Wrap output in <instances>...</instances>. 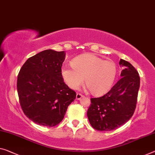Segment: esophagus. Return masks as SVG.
Segmentation results:
<instances>
[{
	"label": "esophagus",
	"mask_w": 155,
	"mask_h": 155,
	"mask_svg": "<svg viewBox=\"0 0 155 155\" xmlns=\"http://www.w3.org/2000/svg\"><path fill=\"white\" fill-rule=\"evenodd\" d=\"M83 97V95H82L81 94H76V99L77 100H80L81 99V97Z\"/></svg>",
	"instance_id": "obj_1"
}]
</instances>
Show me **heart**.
Listing matches in <instances>:
<instances>
[{"label":"heart","mask_w":155,"mask_h":155,"mask_svg":"<svg viewBox=\"0 0 155 155\" xmlns=\"http://www.w3.org/2000/svg\"><path fill=\"white\" fill-rule=\"evenodd\" d=\"M72 67L63 66L61 75L71 89L76 90L84 82L91 93L100 96L112 87L117 74L116 64L111 60H102L95 54H84L75 58Z\"/></svg>","instance_id":"b5f03b06"}]
</instances>
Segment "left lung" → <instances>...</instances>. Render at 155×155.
Returning a JSON list of instances; mask_svg holds the SVG:
<instances>
[{
    "instance_id": "1",
    "label": "left lung",
    "mask_w": 155,
    "mask_h": 155,
    "mask_svg": "<svg viewBox=\"0 0 155 155\" xmlns=\"http://www.w3.org/2000/svg\"><path fill=\"white\" fill-rule=\"evenodd\" d=\"M123 69L120 79L103 96L91 99L87 111L90 124L99 131H111L125 124L132 117L140 87L139 73L132 64L120 59Z\"/></svg>"
}]
</instances>
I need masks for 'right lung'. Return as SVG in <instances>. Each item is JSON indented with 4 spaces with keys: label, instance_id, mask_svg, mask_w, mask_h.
Listing matches in <instances>:
<instances>
[{
    "label": "right lung",
    "instance_id": "add662e5",
    "mask_svg": "<svg viewBox=\"0 0 155 155\" xmlns=\"http://www.w3.org/2000/svg\"><path fill=\"white\" fill-rule=\"evenodd\" d=\"M64 51L48 49L27 59L17 78L21 107L38 125L53 127L63 120L76 93L64 82L61 66Z\"/></svg>",
    "mask_w": 155,
    "mask_h": 155
}]
</instances>
